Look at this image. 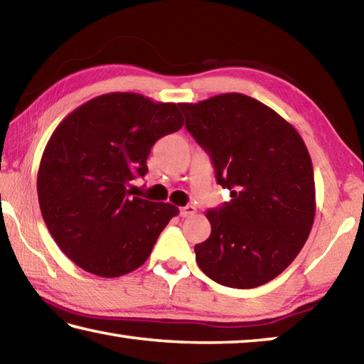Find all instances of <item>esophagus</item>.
<instances>
[{"mask_svg": "<svg viewBox=\"0 0 364 364\" xmlns=\"http://www.w3.org/2000/svg\"><path fill=\"white\" fill-rule=\"evenodd\" d=\"M196 210H197V208L194 205H186V207L180 208V215H181V217L186 218V217H191V215H194Z\"/></svg>", "mask_w": 364, "mask_h": 364, "instance_id": "34e87169", "label": "esophagus"}]
</instances>
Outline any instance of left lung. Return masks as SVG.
<instances>
[{"label": "left lung", "mask_w": 364, "mask_h": 364, "mask_svg": "<svg viewBox=\"0 0 364 364\" xmlns=\"http://www.w3.org/2000/svg\"><path fill=\"white\" fill-rule=\"evenodd\" d=\"M180 107L232 197L207 210L212 232L194 247L196 262L226 287L267 284L299 255L315 220V176L304 139L278 112L241 93Z\"/></svg>", "instance_id": "8db88e82"}]
</instances>
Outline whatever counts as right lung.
I'll use <instances>...</instances> for the list:
<instances>
[{
    "label": "right lung",
    "instance_id": "1",
    "mask_svg": "<svg viewBox=\"0 0 364 364\" xmlns=\"http://www.w3.org/2000/svg\"><path fill=\"white\" fill-rule=\"evenodd\" d=\"M175 102L107 93L59 123L43 151L36 189L43 220L80 268L119 278L149 258L159 234L180 210L132 194L134 176L159 138L183 127Z\"/></svg>",
    "mask_w": 364,
    "mask_h": 364
}]
</instances>
